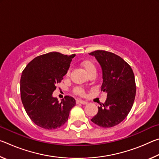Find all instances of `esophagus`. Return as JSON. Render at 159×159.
<instances>
[{
    "label": "esophagus",
    "mask_w": 159,
    "mask_h": 159,
    "mask_svg": "<svg viewBox=\"0 0 159 159\" xmlns=\"http://www.w3.org/2000/svg\"><path fill=\"white\" fill-rule=\"evenodd\" d=\"M76 104H87L88 102L82 100V99H76Z\"/></svg>",
    "instance_id": "1"
}]
</instances>
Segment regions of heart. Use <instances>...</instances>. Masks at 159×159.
<instances>
[{"instance_id": "heart-1", "label": "heart", "mask_w": 159, "mask_h": 159, "mask_svg": "<svg viewBox=\"0 0 159 159\" xmlns=\"http://www.w3.org/2000/svg\"><path fill=\"white\" fill-rule=\"evenodd\" d=\"M80 64H81L82 67L84 69V70L86 71V73H87L88 75L96 72L95 66V64H93V61H91L90 60H85V61H83ZM69 73H70L69 71H67L66 76H69ZM74 91H75V93H76V94H77V95H83L85 94L84 90H83L82 88H80V87L75 88Z\"/></svg>"}]
</instances>
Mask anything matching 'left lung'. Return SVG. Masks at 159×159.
<instances>
[{
	"label": "left lung",
	"instance_id": "8db88e82",
	"mask_svg": "<svg viewBox=\"0 0 159 159\" xmlns=\"http://www.w3.org/2000/svg\"><path fill=\"white\" fill-rule=\"evenodd\" d=\"M101 66L103 82L101 91L107 93L103 105L91 120L102 128H111L123 121L133 105L136 85L133 69L123 59L104 50L89 53Z\"/></svg>",
	"mask_w": 159,
	"mask_h": 159
}]
</instances>
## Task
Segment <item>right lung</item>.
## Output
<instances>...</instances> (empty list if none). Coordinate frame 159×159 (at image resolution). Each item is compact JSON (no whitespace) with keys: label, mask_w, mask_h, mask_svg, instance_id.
Here are the masks:
<instances>
[{"label":"right lung","mask_w":159,"mask_h":159,"mask_svg":"<svg viewBox=\"0 0 159 159\" xmlns=\"http://www.w3.org/2000/svg\"><path fill=\"white\" fill-rule=\"evenodd\" d=\"M76 55L57 52L38 56L21 74V99L26 114L35 124L48 130L57 129L65 123L76 104L70 96L58 101L52 96L56 84L60 83Z\"/></svg>","instance_id":"obj_1"}]
</instances>
